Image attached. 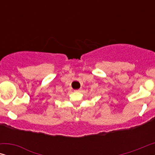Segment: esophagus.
<instances>
[{
	"mask_svg": "<svg viewBox=\"0 0 155 155\" xmlns=\"http://www.w3.org/2000/svg\"><path fill=\"white\" fill-rule=\"evenodd\" d=\"M81 87H80V88H79V89H78V90H75V91H77V92H78V91H80V90H81Z\"/></svg>",
	"mask_w": 155,
	"mask_h": 155,
	"instance_id": "esophagus-1",
	"label": "esophagus"
}]
</instances>
